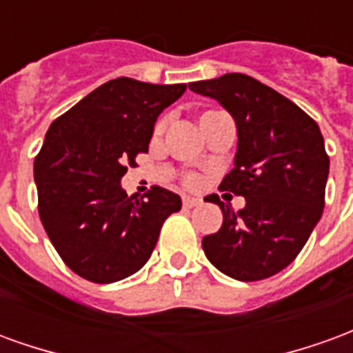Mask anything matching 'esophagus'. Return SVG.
Masks as SVG:
<instances>
[{
    "instance_id": "1",
    "label": "esophagus",
    "mask_w": 353,
    "mask_h": 353,
    "mask_svg": "<svg viewBox=\"0 0 353 353\" xmlns=\"http://www.w3.org/2000/svg\"><path fill=\"white\" fill-rule=\"evenodd\" d=\"M200 204H202V200L200 199H191V196H185L183 199V208H189V210L200 206Z\"/></svg>"
}]
</instances>
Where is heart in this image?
I'll return each instance as SVG.
<instances>
[{"instance_id": "1", "label": "heart", "mask_w": 353, "mask_h": 353, "mask_svg": "<svg viewBox=\"0 0 353 353\" xmlns=\"http://www.w3.org/2000/svg\"><path fill=\"white\" fill-rule=\"evenodd\" d=\"M214 115H219V113H217V111H206V113H202V115H200V121H204V119H210V117H214ZM164 128H166V121H164V119H161L159 123L154 124V130H153L154 138H159L162 132H164ZM200 183H202V179H200L199 176H187V177H185V185H187V187H192V189H194V187H199Z\"/></svg>"}]
</instances>
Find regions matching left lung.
<instances>
[{"label":"left lung","mask_w":353,"mask_h":353,"mask_svg":"<svg viewBox=\"0 0 353 353\" xmlns=\"http://www.w3.org/2000/svg\"><path fill=\"white\" fill-rule=\"evenodd\" d=\"M192 92L229 111L238 132L234 168L219 189L244 196L234 212L221 208L223 225L202 240L210 263L240 281L270 278L293 263L325 206L329 157L318 123L296 103L244 73L196 81Z\"/></svg>","instance_id":"left-lung-1"}]
</instances>
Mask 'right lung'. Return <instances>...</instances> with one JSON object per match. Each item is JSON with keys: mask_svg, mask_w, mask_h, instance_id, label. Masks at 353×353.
Instances as JSON below:
<instances>
[{"mask_svg": "<svg viewBox=\"0 0 353 353\" xmlns=\"http://www.w3.org/2000/svg\"><path fill=\"white\" fill-rule=\"evenodd\" d=\"M187 90L130 77L108 81L58 117L34 162L39 217L58 255L94 283L138 272L162 223L181 210L176 192L128 196L121 179L149 151L157 117Z\"/></svg>", "mask_w": 353, "mask_h": 353, "instance_id": "right-lung-1", "label": "right lung"}]
</instances>
